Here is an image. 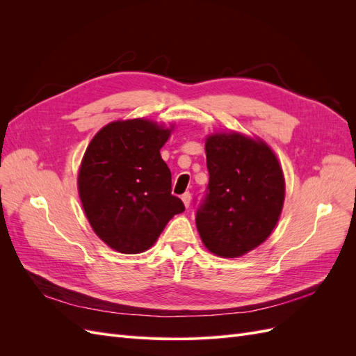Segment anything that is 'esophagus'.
<instances>
[{
	"instance_id": "obj_1",
	"label": "esophagus",
	"mask_w": 356,
	"mask_h": 356,
	"mask_svg": "<svg viewBox=\"0 0 356 356\" xmlns=\"http://www.w3.org/2000/svg\"><path fill=\"white\" fill-rule=\"evenodd\" d=\"M181 200H182V203H184V207L188 208V207H190V200H191V195H190V193H184V195L181 196Z\"/></svg>"
}]
</instances>
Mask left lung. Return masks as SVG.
I'll return each instance as SVG.
<instances>
[{
  "label": "left lung",
  "instance_id": "8db88e82",
  "mask_svg": "<svg viewBox=\"0 0 356 356\" xmlns=\"http://www.w3.org/2000/svg\"><path fill=\"white\" fill-rule=\"evenodd\" d=\"M208 196L196 227L212 254L238 258L275 230L285 200V177L272 147L260 136L213 132L204 139Z\"/></svg>",
  "mask_w": 356,
  "mask_h": 356
}]
</instances>
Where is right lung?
<instances>
[{
	"instance_id": "obj_1",
	"label": "right lung",
	"mask_w": 356,
	"mask_h": 356,
	"mask_svg": "<svg viewBox=\"0 0 356 356\" xmlns=\"http://www.w3.org/2000/svg\"><path fill=\"white\" fill-rule=\"evenodd\" d=\"M174 129L141 117L115 120L86 148L77 177L81 207L96 236L117 252L149 250L169 220L184 212L160 156Z\"/></svg>"
}]
</instances>
